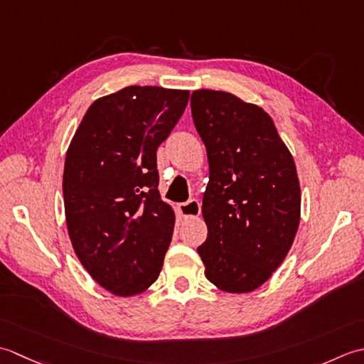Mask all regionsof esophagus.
<instances>
[{
  "mask_svg": "<svg viewBox=\"0 0 364 364\" xmlns=\"http://www.w3.org/2000/svg\"><path fill=\"white\" fill-rule=\"evenodd\" d=\"M177 210H179L183 218H195L201 213V204H199L198 199H190L187 203L179 204Z\"/></svg>",
  "mask_w": 364,
  "mask_h": 364,
  "instance_id": "esophagus-1",
  "label": "esophagus"
}]
</instances>
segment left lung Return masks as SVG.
<instances>
[{"label":"left lung","instance_id":"obj_1","mask_svg":"<svg viewBox=\"0 0 364 364\" xmlns=\"http://www.w3.org/2000/svg\"><path fill=\"white\" fill-rule=\"evenodd\" d=\"M190 103L209 159L207 239L198 247L205 278L225 292H251L284 261L299 229L295 163L261 107L210 89Z\"/></svg>","mask_w":364,"mask_h":364}]
</instances>
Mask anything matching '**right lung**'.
I'll return each instance as SVG.
<instances>
[{"mask_svg": "<svg viewBox=\"0 0 364 364\" xmlns=\"http://www.w3.org/2000/svg\"><path fill=\"white\" fill-rule=\"evenodd\" d=\"M190 92L127 86L87 108L65 155L68 231L81 265L111 294L132 296L157 281L174 231L159 191L157 149Z\"/></svg>", "mask_w": 364, "mask_h": 364, "instance_id": "right-lung-1", "label": "right lung"}]
</instances>
